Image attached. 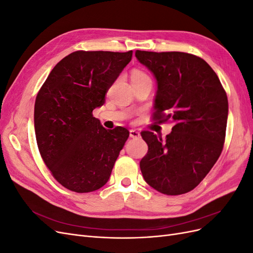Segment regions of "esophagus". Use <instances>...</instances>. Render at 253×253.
<instances>
[{
    "instance_id": "esophagus-1",
    "label": "esophagus",
    "mask_w": 253,
    "mask_h": 253,
    "mask_svg": "<svg viewBox=\"0 0 253 253\" xmlns=\"http://www.w3.org/2000/svg\"><path fill=\"white\" fill-rule=\"evenodd\" d=\"M129 137L131 138H138V137H140V133L136 129H129Z\"/></svg>"
}]
</instances>
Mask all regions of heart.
Segmentation results:
<instances>
[{
	"instance_id": "obj_1",
	"label": "heart",
	"mask_w": 253,
	"mask_h": 253,
	"mask_svg": "<svg viewBox=\"0 0 253 253\" xmlns=\"http://www.w3.org/2000/svg\"><path fill=\"white\" fill-rule=\"evenodd\" d=\"M132 80H136V79H143V78H149L147 74H144L143 72L139 71V70H134L132 72Z\"/></svg>"
}]
</instances>
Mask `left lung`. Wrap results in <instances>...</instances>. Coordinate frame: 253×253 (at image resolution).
Segmentation results:
<instances>
[{
  "instance_id": "1",
  "label": "left lung",
  "mask_w": 253,
  "mask_h": 253,
  "mask_svg": "<svg viewBox=\"0 0 253 253\" xmlns=\"http://www.w3.org/2000/svg\"><path fill=\"white\" fill-rule=\"evenodd\" d=\"M135 56L156 80L154 118L174 124L166 139L149 131L141 133L149 147L140 162L142 176L160 193H187L206 177L223 150L226 91L200 57L143 50H136Z\"/></svg>"
}]
</instances>
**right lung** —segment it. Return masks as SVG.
<instances>
[{
	"label": "right lung",
	"instance_id": "right-lung-1",
	"mask_svg": "<svg viewBox=\"0 0 253 253\" xmlns=\"http://www.w3.org/2000/svg\"><path fill=\"white\" fill-rule=\"evenodd\" d=\"M133 51H75L52 68L36 98L38 148L66 189L91 192L108 182L128 138L126 127L106 129L93 111L132 59Z\"/></svg>",
	"mask_w": 253,
	"mask_h": 253
}]
</instances>
